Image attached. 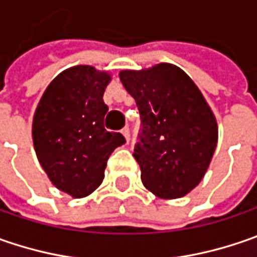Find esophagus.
<instances>
[{
    "instance_id": "1",
    "label": "esophagus",
    "mask_w": 257,
    "mask_h": 257,
    "mask_svg": "<svg viewBox=\"0 0 257 257\" xmlns=\"http://www.w3.org/2000/svg\"><path fill=\"white\" fill-rule=\"evenodd\" d=\"M120 132H122V135H123L125 141H126V142H129V137H131V135H129V128H123L122 131H120Z\"/></svg>"
}]
</instances>
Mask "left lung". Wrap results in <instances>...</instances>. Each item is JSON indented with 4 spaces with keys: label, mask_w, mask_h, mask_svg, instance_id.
Here are the masks:
<instances>
[{
    "label": "left lung",
    "mask_w": 257,
    "mask_h": 257,
    "mask_svg": "<svg viewBox=\"0 0 257 257\" xmlns=\"http://www.w3.org/2000/svg\"><path fill=\"white\" fill-rule=\"evenodd\" d=\"M119 79L140 109L134 157L147 190L180 198L200 184L217 147L216 116L191 77L171 63L122 70Z\"/></svg>",
    "instance_id": "1"
}]
</instances>
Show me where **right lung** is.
Returning <instances> with one entry per match:
<instances>
[{
	"instance_id": "1",
	"label": "right lung",
	"mask_w": 257,
	"mask_h": 257,
	"mask_svg": "<svg viewBox=\"0 0 257 257\" xmlns=\"http://www.w3.org/2000/svg\"><path fill=\"white\" fill-rule=\"evenodd\" d=\"M112 76L73 66L47 86L33 117V144L51 184L73 198L92 194L105 177L109 155L125 142L103 126V93Z\"/></svg>"
}]
</instances>
